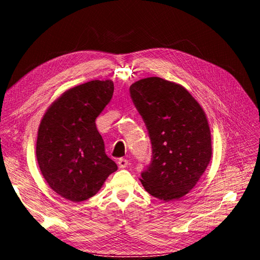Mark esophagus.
<instances>
[{"instance_id":"esophagus-1","label":"esophagus","mask_w":260,"mask_h":260,"mask_svg":"<svg viewBox=\"0 0 260 260\" xmlns=\"http://www.w3.org/2000/svg\"><path fill=\"white\" fill-rule=\"evenodd\" d=\"M128 164H129L128 159H125V158L118 159V166H119V168H125L128 166Z\"/></svg>"}]
</instances>
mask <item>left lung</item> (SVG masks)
I'll return each mask as SVG.
<instances>
[{
    "label": "left lung",
    "instance_id": "left-lung-1",
    "mask_svg": "<svg viewBox=\"0 0 260 260\" xmlns=\"http://www.w3.org/2000/svg\"><path fill=\"white\" fill-rule=\"evenodd\" d=\"M130 95L152 143L141 183L156 199L179 200L199 182L211 158L206 115L182 85L158 77L132 83Z\"/></svg>",
    "mask_w": 260,
    "mask_h": 260
}]
</instances>
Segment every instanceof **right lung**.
Here are the masks:
<instances>
[{
	"mask_svg": "<svg viewBox=\"0 0 260 260\" xmlns=\"http://www.w3.org/2000/svg\"><path fill=\"white\" fill-rule=\"evenodd\" d=\"M113 93L112 80L77 85L54 102L39 125V167L52 190L68 201L92 198L117 170L95 124Z\"/></svg>",
	"mask_w": 260,
	"mask_h": 260,
	"instance_id": "1",
	"label": "right lung"
}]
</instances>
